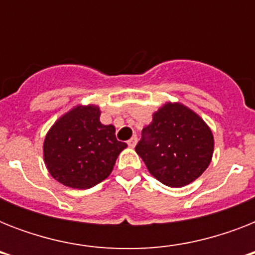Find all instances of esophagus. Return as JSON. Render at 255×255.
I'll return each instance as SVG.
<instances>
[{"label": "esophagus", "mask_w": 255, "mask_h": 255, "mask_svg": "<svg viewBox=\"0 0 255 255\" xmlns=\"http://www.w3.org/2000/svg\"><path fill=\"white\" fill-rule=\"evenodd\" d=\"M128 147H131V148H133L136 145V144H137V137H136V136H133V137H131V139L128 140Z\"/></svg>", "instance_id": "1"}]
</instances>
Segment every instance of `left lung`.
<instances>
[{"instance_id": "obj_1", "label": "left lung", "mask_w": 255, "mask_h": 255, "mask_svg": "<svg viewBox=\"0 0 255 255\" xmlns=\"http://www.w3.org/2000/svg\"><path fill=\"white\" fill-rule=\"evenodd\" d=\"M214 140L204 120L182 104L168 103L141 131L135 147L149 173L168 186H184L208 168Z\"/></svg>"}]
</instances>
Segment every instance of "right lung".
Here are the masks:
<instances>
[{"mask_svg":"<svg viewBox=\"0 0 255 255\" xmlns=\"http://www.w3.org/2000/svg\"><path fill=\"white\" fill-rule=\"evenodd\" d=\"M98 107H77L62 116L43 144L46 167L57 181L88 189L110 176L127 144L119 141L114 126L100 123Z\"/></svg>","mask_w":255,"mask_h":255,"instance_id":"add662e5","label":"right lung"}]
</instances>
